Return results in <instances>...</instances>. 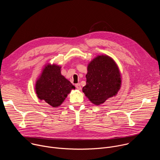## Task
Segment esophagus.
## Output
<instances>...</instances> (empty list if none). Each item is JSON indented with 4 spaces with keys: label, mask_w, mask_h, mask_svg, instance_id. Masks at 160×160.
Listing matches in <instances>:
<instances>
[{
    "label": "esophagus",
    "mask_w": 160,
    "mask_h": 160,
    "mask_svg": "<svg viewBox=\"0 0 160 160\" xmlns=\"http://www.w3.org/2000/svg\"><path fill=\"white\" fill-rule=\"evenodd\" d=\"M75 87L76 88L78 89V90H81V86H80V83H77L75 85Z\"/></svg>",
    "instance_id": "esophagus-1"
}]
</instances>
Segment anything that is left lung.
Instances as JSON below:
<instances>
[{"label": "left lung", "instance_id": "left-lung-1", "mask_svg": "<svg viewBox=\"0 0 160 160\" xmlns=\"http://www.w3.org/2000/svg\"><path fill=\"white\" fill-rule=\"evenodd\" d=\"M86 78L83 92L91 102L97 106L115 96L122 85L119 68L108 55H99L88 63Z\"/></svg>", "mask_w": 160, "mask_h": 160}]
</instances>
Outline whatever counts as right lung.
<instances>
[{"mask_svg": "<svg viewBox=\"0 0 160 160\" xmlns=\"http://www.w3.org/2000/svg\"><path fill=\"white\" fill-rule=\"evenodd\" d=\"M61 66L56 64H45L35 83V92L40 100H43L53 108L64 102L68 94L75 87L61 73Z\"/></svg>", "mask_w": 160, "mask_h": 160, "instance_id": "obj_1", "label": "right lung"}]
</instances>
